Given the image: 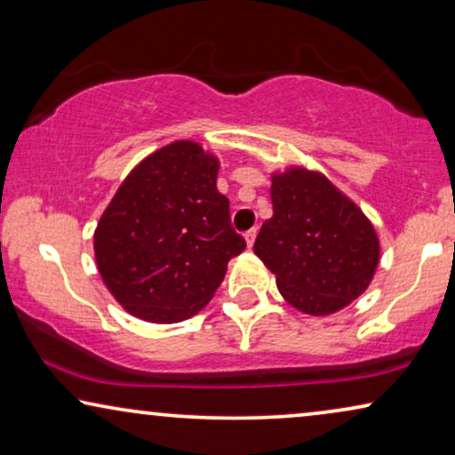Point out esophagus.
<instances>
[{
  "mask_svg": "<svg viewBox=\"0 0 455 455\" xmlns=\"http://www.w3.org/2000/svg\"><path fill=\"white\" fill-rule=\"evenodd\" d=\"M244 238H246V244H248V248H251V246L254 244V238H257V228H251V229H248V232L244 234Z\"/></svg>",
  "mask_w": 455,
  "mask_h": 455,
  "instance_id": "34e87169",
  "label": "esophagus"
}]
</instances>
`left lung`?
<instances>
[{
    "mask_svg": "<svg viewBox=\"0 0 455 455\" xmlns=\"http://www.w3.org/2000/svg\"><path fill=\"white\" fill-rule=\"evenodd\" d=\"M273 217L254 254L277 288L307 315L338 313L369 288L379 265L375 228L325 176L291 167L271 184Z\"/></svg>",
    "mask_w": 455,
    "mask_h": 455,
    "instance_id": "obj_1",
    "label": "left lung"
}]
</instances>
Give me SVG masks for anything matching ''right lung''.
<instances>
[{
	"instance_id": "add662e5",
	"label": "right lung",
	"mask_w": 455,
	"mask_h": 455,
	"mask_svg": "<svg viewBox=\"0 0 455 455\" xmlns=\"http://www.w3.org/2000/svg\"><path fill=\"white\" fill-rule=\"evenodd\" d=\"M217 170L201 145L178 140L140 161L111 198L95 229V259L130 315L151 323L196 315L246 248Z\"/></svg>"
}]
</instances>
